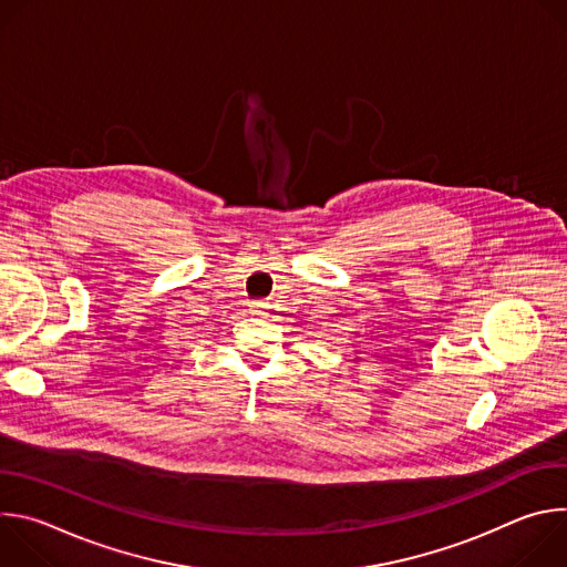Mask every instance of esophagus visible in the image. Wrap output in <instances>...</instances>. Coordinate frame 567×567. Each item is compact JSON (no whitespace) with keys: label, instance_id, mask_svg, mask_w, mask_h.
<instances>
[{"label":"esophagus","instance_id":"obj_1","mask_svg":"<svg viewBox=\"0 0 567 567\" xmlns=\"http://www.w3.org/2000/svg\"><path fill=\"white\" fill-rule=\"evenodd\" d=\"M249 307H251V311H254V313H265V309H267V305H265V302H260V300L251 302Z\"/></svg>","mask_w":567,"mask_h":567}]
</instances>
